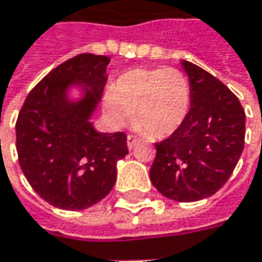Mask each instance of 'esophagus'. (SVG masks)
<instances>
[{
    "label": "esophagus",
    "mask_w": 262,
    "mask_h": 262,
    "mask_svg": "<svg viewBox=\"0 0 262 262\" xmlns=\"http://www.w3.org/2000/svg\"><path fill=\"white\" fill-rule=\"evenodd\" d=\"M138 142H139V139H138L136 136H133V135H129V136H127V148L133 149V148H135V145H136Z\"/></svg>",
    "instance_id": "1"
}]
</instances>
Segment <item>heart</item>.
Masks as SVG:
<instances>
[{
	"instance_id": "1",
	"label": "heart",
	"mask_w": 262,
	"mask_h": 262,
	"mask_svg": "<svg viewBox=\"0 0 262 262\" xmlns=\"http://www.w3.org/2000/svg\"><path fill=\"white\" fill-rule=\"evenodd\" d=\"M191 107V86L174 68L132 69L110 86L104 112L114 126L130 120L136 129L155 139L174 135L187 120Z\"/></svg>"
}]
</instances>
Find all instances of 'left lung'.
I'll use <instances>...</instances> for the list:
<instances>
[{"mask_svg":"<svg viewBox=\"0 0 262 262\" xmlns=\"http://www.w3.org/2000/svg\"><path fill=\"white\" fill-rule=\"evenodd\" d=\"M191 86L188 117L155 143L149 176L164 197L190 203L210 197L232 176L245 143V112L238 97L207 71L180 60Z\"/></svg>","mask_w":262,"mask_h":262,"instance_id":"left-lung-1","label":"left lung"}]
</instances>
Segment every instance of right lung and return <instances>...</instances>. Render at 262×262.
Listing matches in <instances>:
<instances>
[{"label": "right lung", "mask_w": 262, "mask_h": 262, "mask_svg": "<svg viewBox=\"0 0 262 262\" xmlns=\"http://www.w3.org/2000/svg\"><path fill=\"white\" fill-rule=\"evenodd\" d=\"M110 58L82 53L41 79L15 124L17 154L33 190L63 210H84L112 191L126 135L95 130L91 117L107 82Z\"/></svg>", "instance_id": "1"}]
</instances>
